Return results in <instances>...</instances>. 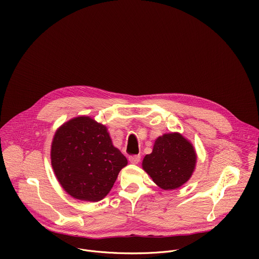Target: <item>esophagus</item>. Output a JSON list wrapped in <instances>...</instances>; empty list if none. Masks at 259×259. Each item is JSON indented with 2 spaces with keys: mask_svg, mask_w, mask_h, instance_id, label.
Listing matches in <instances>:
<instances>
[{
  "mask_svg": "<svg viewBox=\"0 0 259 259\" xmlns=\"http://www.w3.org/2000/svg\"><path fill=\"white\" fill-rule=\"evenodd\" d=\"M128 160L131 164H138L140 161V156H130Z\"/></svg>",
  "mask_w": 259,
  "mask_h": 259,
  "instance_id": "1",
  "label": "esophagus"
}]
</instances>
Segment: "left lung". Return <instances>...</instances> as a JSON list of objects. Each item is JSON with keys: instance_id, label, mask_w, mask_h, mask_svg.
Here are the masks:
<instances>
[{"instance_id": "8db88e82", "label": "left lung", "mask_w": 259, "mask_h": 259, "mask_svg": "<svg viewBox=\"0 0 259 259\" xmlns=\"http://www.w3.org/2000/svg\"><path fill=\"white\" fill-rule=\"evenodd\" d=\"M197 163L193 144L180 133H168L156 139L152 154L142 161L143 170L163 190L180 188L192 176Z\"/></svg>"}]
</instances>
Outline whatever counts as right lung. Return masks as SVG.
I'll list each match as a JSON object with an SVG mask.
<instances>
[{"mask_svg":"<svg viewBox=\"0 0 259 259\" xmlns=\"http://www.w3.org/2000/svg\"><path fill=\"white\" fill-rule=\"evenodd\" d=\"M127 163L106 127L89 117L69 120L53 137L52 168L62 189L77 200H102Z\"/></svg>","mask_w":259,"mask_h":259,"instance_id":"1","label":"right lung"}]
</instances>
